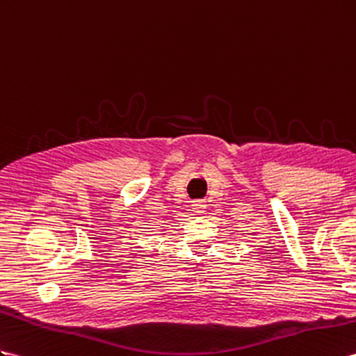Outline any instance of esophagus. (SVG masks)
I'll list each match as a JSON object with an SVG mask.
<instances>
[{
  "mask_svg": "<svg viewBox=\"0 0 356 356\" xmlns=\"http://www.w3.org/2000/svg\"><path fill=\"white\" fill-rule=\"evenodd\" d=\"M193 209L195 213H204L206 212V202L204 200H195V202H193Z\"/></svg>",
  "mask_w": 356,
  "mask_h": 356,
  "instance_id": "esophagus-1",
  "label": "esophagus"
}]
</instances>
